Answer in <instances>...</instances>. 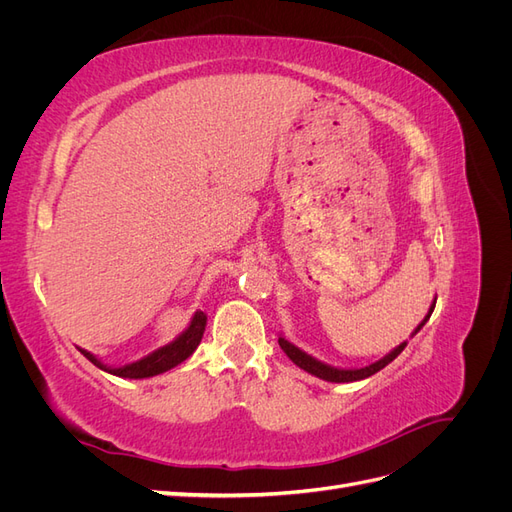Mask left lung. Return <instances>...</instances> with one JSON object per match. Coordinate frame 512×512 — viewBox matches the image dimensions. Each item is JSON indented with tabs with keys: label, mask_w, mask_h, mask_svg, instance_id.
<instances>
[{
	"label": "left lung",
	"mask_w": 512,
	"mask_h": 512,
	"mask_svg": "<svg viewBox=\"0 0 512 512\" xmlns=\"http://www.w3.org/2000/svg\"><path fill=\"white\" fill-rule=\"evenodd\" d=\"M433 307H436V301L431 303L427 316H425V318H423V322L418 324V327L414 329L412 337H414L418 331L423 329V324L429 320V316H431V312H433ZM277 342H280L282 350L286 352V356H288V359H290L294 365L301 367V369H305L307 374H312V376H316V378H320V380H327V382H356V380H365V378H369V376L378 374V371H380L382 367L389 365L391 361H395L397 356L401 354V350H404V348L408 346V342H401L397 348H393L389 354H384L382 359H378L376 363L365 365V367L344 369V367H333V365H329V363H322V361H318L316 356L307 354L305 350H301V348L294 346L292 342H288V339H286L284 335H280V339H277Z\"/></svg>",
	"instance_id": "obj_1"
}]
</instances>
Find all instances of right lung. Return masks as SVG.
<instances>
[{"instance_id": "1", "label": "right lung", "mask_w": 512, "mask_h": 512, "mask_svg": "<svg viewBox=\"0 0 512 512\" xmlns=\"http://www.w3.org/2000/svg\"><path fill=\"white\" fill-rule=\"evenodd\" d=\"M205 327H207V314L196 312L188 324V329H185L179 337H175L173 342L158 348V350H153L151 354L143 356V359H138L128 365H121V367L104 365L96 354H91L83 348H79V350L87 356L91 363L100 367L102 371H108V374L119 376V378H130V380H143V378H151V376H160V374H164V371L173 369L188 359V356L198 348L200 339H203Z\"/></svg>"}]
</instances>
